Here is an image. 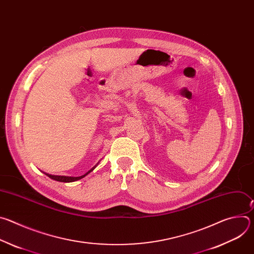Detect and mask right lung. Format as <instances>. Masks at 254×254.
<instances>
[{
    "label": "right lung",
    "instance_id": "add662e5",
    "mask_svg": "<svg viewBox=\"0 0 254 254\" xmlns=\"http://www.w3.org/2000/svg\"><path fill=\"white\" fill-rule=\"evenodd\" d=\"M98 165V164H97ZM97 165H95L92 169H90L87 173H85L84 175H82V176H79V177H68V176H55V175H50V174H46L50 179H53V180H55V181H58V182H63V183H70V182H74V181H77V180H80V179H82V178H84L86 175H88L91 171H93L94 170V168L97 166Z\"/></svg>",
    "mask_w": 254,
    "mask_h": 254
}]
</instances>
